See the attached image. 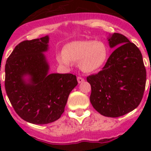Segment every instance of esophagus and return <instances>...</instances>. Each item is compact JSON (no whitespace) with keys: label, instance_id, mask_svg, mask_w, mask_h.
<instances>
[{"label":"esophagus","instance_id":"obj_1","mask_svg":"<svg viewBox=\"0 0 151 151\" xmlns=\"http://www.w3.org/2000/svg\"><path fill=\"white\" fill-rule=\"evenodd\" d=\"M85 81V79L82 78H81V77H78V82L79 83V84H81V83H82Z\"/></svg>","mask_w":151,"mask_h":151}]
</instances>
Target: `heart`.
Segmentation results:
<instances>
[{"instance_id": "obj_1", "label": "heart", "mask_w": 151, "mask_h": 151, "mask_svg": "<svg viewBox=\"0 0 151 151\" xmlns=\"http://www.w3.org/2000/svg\"><path fill=\"white\" fill-rule=\"evenodd\" d=\"M108 58V48L103 41H75L63 47V53L56 55L58 63L68 66L70 62L78 63L85 73L99 70Z\"/></svg>"}]
</instances>
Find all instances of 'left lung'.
I'll return each instance as SVG.
<instances>
[{
  "instance_id": "obj_1",
  "label": "left lung",
  "mask_w": 151,
  "mask_h": 151,
  "mask_svg": "<svg viewBox=\"0 0 151 151\" xmlns=\"http://www.w3.org/2000/svg\"><path fill=\"white\" fill-rule=\"evenodd\" d=\"M108 44L115 48L103 70L90 75V102L100 114L117 117L135 110L145 90L147 73L140 51L121 34H109Z\"/></svg>"
}]
</instances>
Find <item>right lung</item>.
<instances>
[{"mask_svg":"<svg viewBox=\"0 0 151 151\" xmlns=\"http://www.w3.org/2000/svg\"><path fill=\"white\" fill-rule=\"evenodd\" d=\"M49 37L18 45L5 64L6 93L21 118L35 124L56 121L64 112L70 92L78 81L71 73H49L44 52Z\"/></svg>","mask_w":151,"mask_h":151,"instance_id":"obj_1","label":"right lung"}]
</instances>
